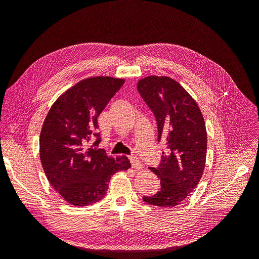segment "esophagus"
Segmentation results:
<instances>
[{
  "label": "esophagus",
  "mask_w": 259,
  "mask_h": 259,
  "mask_svg": "<svg viewBox=\"0 0 259 259\" xmlns=\"http://www.w3.org/2000/svg\"><path fill=\"white\" fill-rule=\"evenodd\" d=\"M130 160H131V163H132V167L134 169L140 170L143 168V164L140 163V161L138 160V158H136V156H134V155L130 156Z\"/></svg>",
  "instance_id": "34e87169"
}]
</instances>
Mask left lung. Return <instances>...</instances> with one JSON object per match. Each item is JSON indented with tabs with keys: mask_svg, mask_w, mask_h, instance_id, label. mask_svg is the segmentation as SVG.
Wrapping results in <instances>:
<instances>
[{
	"mask_svg": "<svg viewBox=\"0 0 259 259\" xmlns=\"http://www.w3.org/2000/svg\"><path fill=\"white\" fill-rule=\"evenodd\" d=\"M137 90L154 113L158 140H165L169 150L162 155L158 167H150L161 180V189L143 200L151 205L173 207L194 190L204 170L205 122L189 93L168 76H146L138 81Z\"/></svg>",
	"mask_w": 259,
	"mask_h": 259,
	"instance_id": "1",
	"label": "left lung"
}]
</instances>
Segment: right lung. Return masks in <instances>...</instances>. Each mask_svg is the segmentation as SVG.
Segmentation results:
<instances>
[{
    "mask_svg": "<svg viewBox=\"0 0 259 259\" xmlns=\"http://www.w3.org/2000/svg\"><path fill=\"white\" fill-rule=\"evenodd\" d=\"M124 79L93 76L58 97L46 115L40 135V159L50 184L74 206L103 199L111 176L131 167L125 155L108 156L99 145L97 119ZM98 139L89 146L91 137Z\"/></svg>",
    "mask_w": 259,
    "mask_h": 259,
    "instance_id": "obj_1",
    "label": "right lung"
}]
</instances>
